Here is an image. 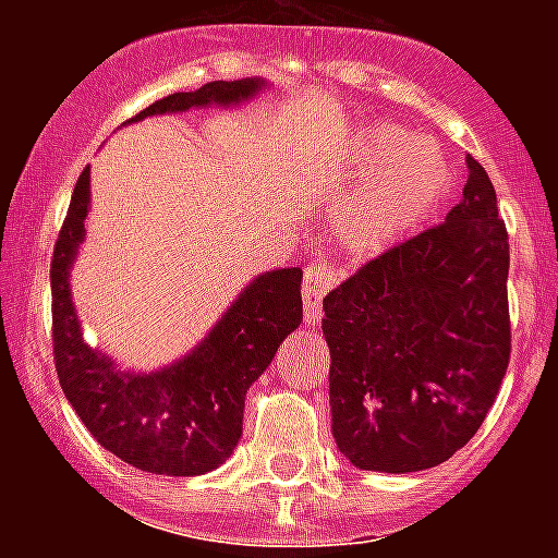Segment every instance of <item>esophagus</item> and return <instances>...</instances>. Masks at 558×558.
<instances>
[{
    "label": "esophagus",
    "instance_id": "esophagus-1",
    "mask_svg": "<svg viewBox=\"0 0 558 558\" xmlns=\"http://www.w3.org/2000/svg\"><path fill=\"white\" fill-rule=\"evenodd\" d=\"M335 288V274L329 265L322 263H313L304 268V284H302V293H304V324L307 327H318L322 324V299Z\"/></svg>",
    "mask_w": 558,
    "mask_h": 558
}]
</instances>
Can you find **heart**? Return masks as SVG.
<instances>
[{
  "label": "heart",
  "instance_id": "obj_1",
  "mask_svg": "<svg viewBox=\"0 0 558 558\" xmlns=\"http://www.w3.org/2000/svg\"><path fill=\"white\" fill-rule=\"evenodd\" d=\"M343 175L352 184L329 206L327 234L349 259H377L408 243L452 204L461 184L445 142L388 120L360 128Z\"/></svg>",
  "mask_w": 558,
  "mask_h": 558
}]
</instances>
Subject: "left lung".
Here are the masks:
<instances>
[{
  "mask_svg": "<svg viewBox=\"0 0 558 558\" xmlns=\"http://www.w3.org/2000/svg\"><path fill=\"white\" fill-rule=\"evenodd\" d=\"M445 223L377 256L324 299L335 445L357 470H430L461 450L509 368V234L466 159Z\"/></svg>",
  "mask_w": 558,
  "mask_h": 558,
  "instance_id": "1",
  "label": "left lung"
}]
</instances>
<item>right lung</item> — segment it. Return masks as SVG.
<instances>
[{
	"label": "right lung",
	"instance_id": "obj_1",
	"mask_svg": "<svg viewBox=\"0 0 558 558\" xmlns=\"http://www.w3.org/2000/svg\"><path fill=\"white\" fill-rule=\"evenodd\" d=\"M265 81H211L195 92L161 97L131 122L190 108L240 106L263 92ZM88 167L81 172L66 220L58 234L52 282V349L69 405L88 433L125 463L170 477L206 475L234 452L243 436L245 393L276 349L302 324V270L259 274L240 290L198 347L156 372H125L88 347L77 322L69 270L86 236Z\"/></svg>",
	"mask_w": 558,
	"mask_h": 558
}]
</instances>
